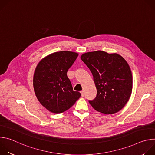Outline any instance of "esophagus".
<instances>
[{
    "label": "esophagus",
    "instance_id": "obj_1",
    "mask_svg": "<svg viewBox=\"0 0 155 155\" xmlns=\"http://www.w3.org/2000/svg\"><path fill=\"white\" fill-rule=\"evenodd\" d=\"M80 93H81V96H82V97H83V96H84V91H80Z\"/></svg>",
    "mask_w": 155,
    "mask_h": 155
}]
</instances>
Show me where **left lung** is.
<instances>
[{
    "label": "left lung",
    "mask_w": 155,
    "mask_h": 155,
    "mask_svg": "<svg viewBox=\"0 0 155 155\" xmlns=\"http://www.w3.org/2000/svg\"><path fill=\"white\" fill-rule=\"evenodd\" d=\"M81 60L91 71L97 96L90 104L96 111L112 115L129 101L132 91V75L127 61L117 53L98 50L83 53Z\"/></svg>",
    "instance_id": "left-lung-1"
}]
</instances>
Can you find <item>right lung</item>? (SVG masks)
I'll use <instances>...</instances> for the list:
<instances>
[{
    "label": "right lung",
    "mask_w": 155,
    "mask_h": 155,
    "mask_svg": "<svg viewBox=\"0 0 155 155\" xmlns=\"http://www.w3.org/2000/svg\"><path fill=\"white\" fill-rule=\"evenodd\" d=\"M78 56V53L69 51L55 52L44 57L36 66L34 92L40 103L51 113L66 111L81 96L79 92L73 90L67 76Z\"/></svg>",
    "instance_id": "add662e5"
}]
</instances>
